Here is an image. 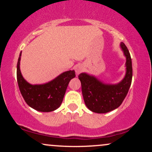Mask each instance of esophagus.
I'll list each match as a JSON object with an SVG mask.
<instances>
[{"mask_svg":"<svg viewBox=\"0 0 152 152\" xmlns=\"http://www.w3.org/2000/svg\"><path fill=\"white\" fill-rule=\"evenodd\" d=\"M83 66L82 65H78L76 66V68H75V71H76V73L77 74H79L80 73H81L82 71H83Z\"/></svg>","mask_w":152,"mask_h":152,"instance_id":"1","label":"esophagus"}]
</instances>
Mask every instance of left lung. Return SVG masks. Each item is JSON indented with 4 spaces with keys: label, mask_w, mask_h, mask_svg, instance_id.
<instances>
[{
    "label": "left lung",
    "mask_w": 152,
    "mask_h": 152,
    "mask_svg": "<svg viewBox=\"0 0 152 152\" xmlns=\"http://www.w3.org/2000/svg\"><path fill=\"white\" fill-rule=\"evenodd\" d=\"M120 48L126 57V74L120 82L110 84L86 73L78 75L85 104L93 112L105 114L117 109L128 93L132 80V58L128 48L123 42L120 43Z\"/></svg>",
    "instance_id": "8db88e82"
}]
</instances>
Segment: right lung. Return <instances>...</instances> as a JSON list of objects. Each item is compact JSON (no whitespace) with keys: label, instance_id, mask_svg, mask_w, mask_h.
Wrapping results in <instances>:
<instances>
[{"label":"right lung","instance_id":"1","mask_svg":"<svg viewBox=\"0 0 152 152\" xmlns=\"http://www.w3.org/2000/svg\"><path fill=\"white\" fill-rule=\"evenodd\" d=\"M20 52L17 64V81L24 100L30 107L41 112L55 111L61 106L69 81L76 76L74 70L61 74L43 84H31L23 77L20 69Z\"/></svg>","mask_w":152,"mask_h":152}]
</instances>
